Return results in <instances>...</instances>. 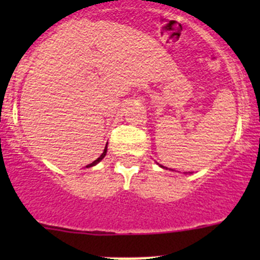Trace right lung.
<instances>
[{
    "instance_id": "1",
    "label": "right lung",
    "mask_w": 260,
    "mask_h": 260,
    "mask_svg": "<svg viewBox=\"0 0 260 260\" xmlns=\"http://www.w3.org/2000/svg\"><path fill=\"white\" fill-rule=\"evenodd\" d=\"M105 155H107V147H105V148H104V152H103L102 155H100V157H98V158H96V160H95V161H93V162H91V164H88V165H87V168H89V167H93V165H96V164H98L99 161H102L103 158H104V156H105Z\"/></svg>"
}]
</instances>
